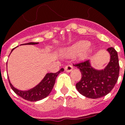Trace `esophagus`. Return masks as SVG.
I'll list each match as a JSON object with an SVG mask.
<instances>
[{"label": "esophagus", "instance_id": "esophagus-1", "mask_svg": "<svg viewBox=\"0 0 125 125\" xmlns=\"http://www.w3.org/2000/svg\"><path fill=\"white\" fill-rule=\"evenodd\" d=\"M73 69V67L72 65H67L65 67V71L67 73H69L71 71H72Z\"/></svg>", "mask_w": 125, "mask_h": 125}]
</instances>
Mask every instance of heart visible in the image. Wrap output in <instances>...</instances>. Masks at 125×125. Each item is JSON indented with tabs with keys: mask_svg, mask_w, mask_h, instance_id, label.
I'll return each mask as SVG.
<instances>
[{
	"mask_svg": "<svg viewBox=\"0 0 125 125\" xmlns=\"http://www.w3.org/2000/svg\"><path fill=\"white\" fill-rule=\"evenodd\" d=\"M90 45V42L86 40H81L67 49V51L70 54H78L82 52H86L87 54H90L93 51V48H88Z\"/></svg>",
	"mask_w": 125,
	"mask_h": 125,
	"instance_id": "heart-1",
	"label": "heart"
}]
</instances>
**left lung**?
<instances>
[{
  "label": "left lung",
  "mask_w": 125,
  "mask_h": 125,
  "mask_svg": "<svg viewBox=\"0 0 125 125\" xmlns=\"http://www.w3.org/2000/svg\"><path fill=\"white\" fill-rule=\"evenodd\" d=\"M110 59L103 69H96L89 60L74 65L80 69L82 78L76 84L80 94L90 99H98L108 94L115 85L119 74L118 55L114 48L106 50Z\"/></svg>",
  "instance_id": "1"
}]
</instances>
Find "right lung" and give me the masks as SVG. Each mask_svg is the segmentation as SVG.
<instances>
[{
  "label": "right lung",
  "instance_id": "right-lung-1",
  "mask_svg": "<svg viewBox=\"0 0 125 125\" xmlns=\"http://www.w3.org/2000/svg\"><path fill=\"white\" fill-rule=\"evenodd\" d=\"M38 43H39L30 42V43L22 44V45H37ZM14 49H15V48H14ZM14 49L11 50V52L14 50ZM63 70L64 69L62 68L58 72L56 73H47L45 77L43 78V80L38 83V85H36L35 87H34L32 89L25 90V91H22V90H20V89L15 88L10 82L9 77H8V78L9 82H10L11 89L17 95L20 96L21 97H22V99H25L26 101L35 102V101H40V100L44 99L50 94L51 91L52 90L57 76L60 74V73L63 72Z\"/></svg>",
  "mask_w": 125,
  "mask_h": 125
}]
</instances>
